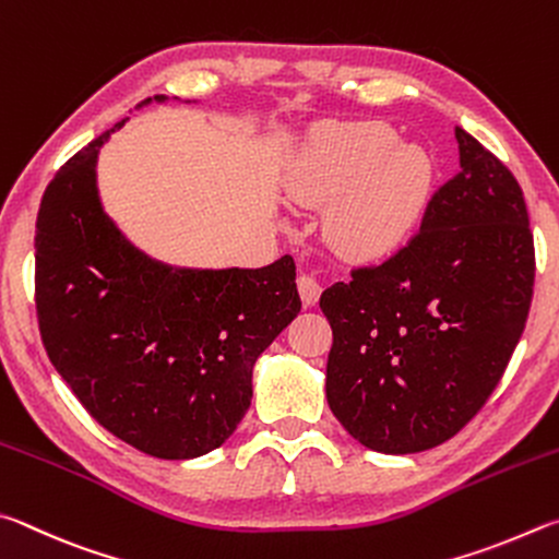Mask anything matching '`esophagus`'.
I'll return each mask as SVG.
<instances>
[{
  "label": "esophagus",
  "instance_id": "obj_1",
  "mask_svg": "<svg viewBox=\"0 0 559 559\" xmlns=\"http://www.w3.org/2000/svg\"><path fill=\"white\" fill-rule=\"evenodd\" d=\"M297 289H299V295H301V301H305L307 307H311V305H317L319 301V297H321V285H319V280L314 277V274H299L297 277Z\"/></svg>",
  "mask_w": 559,
  "mask_h": 559
}]
</instances>
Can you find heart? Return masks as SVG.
<instances>
[{
	"label": "heart",
	"instance_id": "b5f03b06",
	"mask_svg": "<svg viewBox=\"0 0 559 559\" xmlns=\"http://www.w3.org/2000/svg\"><path fill=\"white\" fill-rule=\"evenodd\" d=\"M395 148L385 127L329 134L289 179L292 199L329 203L326 233L338 250L373 258L403 238L423 199L429 164L415 146Z\"/></svg>",
	"mask_w": 559,
	"mask_h": 559
}]
</instances>
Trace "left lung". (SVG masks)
<instances>
[{
	"label": "left lung",
	"mask_w": 559,
	"mask_h": 559,
	"mask_svg": "<svg viewBox=\"0 0 559 559\" xmlns=\"http://www.w3.org/2000/svg\"><path fill=\"white\" fill-rule=\"evenodd\" d=\"M454 134L459 171L427 201L419 230L319 299L334 331L331 413L383 454L425 452L472 423L501 383L533 301L521 186L462 127Z\"/></svg>",
	"instance_id": "left-lung-1"
}]
</instances>
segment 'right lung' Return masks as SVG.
Returning <instances> with one entry per match:
<instances>
[{
	"label": "right lung",
	"instance_id": "right-lung-1",
	"mask_svg": "<svg viewBox=\"0 0 559 559\" xmlns=\"http://www.w3.org/2000/svg\"><path fill=\"white\" fill-rule=\"evenodd\" d=\"M117 122L46 186L36 218V317L48 358L107 432L159 459L221 447L252 400V366L299 314L295 260L171 270L105 218L95 162Z\"/></svg>",
	"mask_w": 559,
	"mask_h": 559
}]
</instances>
